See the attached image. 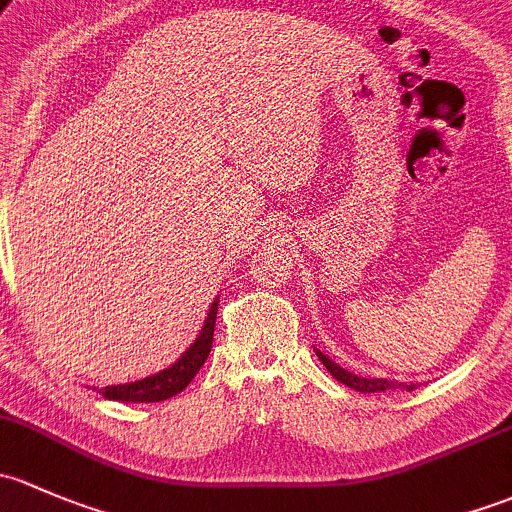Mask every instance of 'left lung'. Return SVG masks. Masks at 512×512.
Segmentation results:
<instances>
[{
    "label": "left lung",
    "instance_id": "1",
    "mask_svg": "<svg viewBox=\"0 0 512 512\" xmlns=\"http://www.w3.org/2000/svg\"><path fill=\"white\" fill-rule=\"evenodd\" d=\"M318 357H320V362H323V365H325V370H328L330 374H333V377L337 379V382L347 384V387L357 389V392L370 394V392H387V389H399V387H402V384H399V382H389V379L357 377V374H352V372L342 370L340 365H335L333 360H328V357H325L323 352H320V350H318Z\"/></svg>",
    "mask_w": 512,
    "mask_h": 512
}]
</instances>
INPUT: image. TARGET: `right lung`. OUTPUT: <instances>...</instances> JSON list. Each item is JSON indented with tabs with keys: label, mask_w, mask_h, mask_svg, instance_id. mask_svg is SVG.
<instances>
[{
	"label": "right lung",
	"mask_w": 512,
	"mask_h": 512,
	"mask_svg": "<svg viewBox=\"0 0 512 512\" xmlns=\"http://www.w3.org/2000/svg\"><path fill=\"white\" fill-rule=\"evenodd\" d=\"M217 300L212 303L207 320H204V328L199 333L197 340L192 342L187 352L167 370L152 374V377L138 379V382L130 384H115V387H103L100 394L115 402H165V399L175 397L182 392L194 377H197L199 367L204 365V360L212 352L214 342V325H217Z\"/></svg>",
	"instance_id": "1"
}]
</instances>
